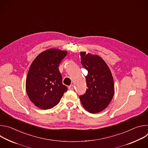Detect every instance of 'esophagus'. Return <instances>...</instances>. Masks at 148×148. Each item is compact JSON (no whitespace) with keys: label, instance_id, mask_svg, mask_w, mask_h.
<instances>
[{"label":"esophagus","instance_id":"obj_1","mask_svg":"<svg viewBox=\"0 0 148 148\" xmlns=\"http://www.w3.org/2000/svg\"><path fill=\"white\" fill-rule=\"evenodd\" d=\"M74 85H71L69 87V89L70 90H74Z\"/></svg>","mask_w":148,"mask_h":148}]
</instances>
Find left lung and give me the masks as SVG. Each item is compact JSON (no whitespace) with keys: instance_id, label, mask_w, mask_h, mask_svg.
I'll use <instances>...</instances> for the list:
<instances>
[{"instance_id":"1","label":"left lung","mask_w":148,"mask_h":148,"mask_svg":"<svg viewBox=\"0 0 148 148\" xmlns=\"http://www.w3.org/2000/svg\"><path fill=\"white\" fill-rule=\"evenodd\" d=\"M81 62L88 71L86 76V92L79 96L84 108L92 114L102 111L110 104L115 93L114 83L111 70L99 56L80 52Z\"/></svg>"}]
</instances>
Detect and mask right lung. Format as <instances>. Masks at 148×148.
Instances as JSON below:
<instances>
[{
	"label": "right lung",
	"mask_w": 148,
	"mask_h": 148,
	"mask_svg": "<svg viewBox=\"0 0 148 148\" xmlns=\"http://www.w3.org/2000/svg\"><path fill=\"white\" fill-rule=\"evenodd\" d=\"M67 51L50 49L39 54L32 62L26 81L30 101L42 110H49L60 101L67 87L62 83L58 66Z\"/></svg>",
	"instance_id": "right-lung-1"
}]
</instances>
